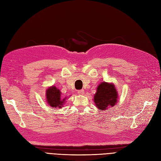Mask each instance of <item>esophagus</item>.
<instances>
[{"label": "esophagus", "mask_w": 161, "mask_h": 161, "mask_svg": "<svg viewBox=\"0 0 161 161\" xmlns=\"http://www.w3.org/2000/svg\"><path fill=\"white\" fill-rule=\"evenodd\" d=\"M77 93L79 94V95H83V94L85 93V91H84V90H83V89H81V90L78 91Z\"/></svg>", "instance_id": "obj_1"}]
</instances>
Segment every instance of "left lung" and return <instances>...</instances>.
<instances>
[{"label":"left lung","mask_w":161,"mask_h":161,"mask_svg":"<svg viewBox=\"0 0 161 161\" xmlns=\"http://www.w3.org/2000/svg\"><path fill=\"white\" fill-rule=\"evenodd\" d=\"M118 100V93L113 84L101 82L98 86L94 96V101L97 108L105 110L108 106L113 107Z\"/></svg>","instance_id":"8db88e82"}]
</instances>
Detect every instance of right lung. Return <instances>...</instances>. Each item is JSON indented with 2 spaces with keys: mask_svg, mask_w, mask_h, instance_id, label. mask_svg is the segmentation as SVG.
Returning a JSON list of instances; mask_svg holds the SVG:
<instances>
[{
  "mask_svg": "<svg viewBox=\"0 0 161 161\" xmlns=\"http://www.w3.org/2000/svg\"><path fill=\"white\" fill-rule=\"evenodd\" d=\"M47 102L52 108H61L64 104L65 99H61V92L56 86H51L46 91Z\"/></svg>",
  "mask_w": 161,
  "mask_h": 161,
  "instance_id": "1",
  "label": "right lung"
}]
</instances>
